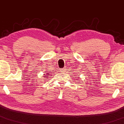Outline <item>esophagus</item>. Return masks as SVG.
I'll list each match as a JSON object with an SVG mask.
<instances>
[{
	"label": "esophagus",
	"mask_w": 124,
	"mask_h": 124,
	"mask_svg": "<svg viewBox=\"0 0 124 124\" xmlns=\"http://www.w3.org/2000/svg\"><path fill=\"white\" fill-rule=\"evenodd\" d=\"M62 71H65V69H62Z\"/></svg>",
	"instance_id": "1"
}]
</instances>
